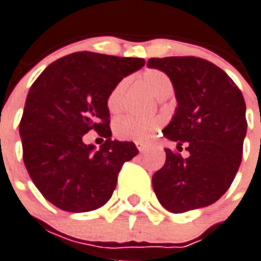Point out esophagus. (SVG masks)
I'll return each instance as SVG.
<instances>
[{
    "instance_id": "34e87169",
    "label": "esophagus",
    "mask_w": 261,
    "mask_h": 261,
    "mask_svg": "<svg viewBox=\"0 0 261 261\" xmlns=\"http://www.w3.org/2000/svg\"><path fill=\"white\" fill-rule=\"evenodd\" d=\"M135 145H137V147H138L139 153H145V151L147 150V145H146V143L137 142V143H135Z\"/></svg>"
}]
</instances>
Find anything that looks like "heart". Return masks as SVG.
<instances>
[{"mask_svg": "<svg viewBox=\"0 0 261 261\" xmlns=\"http://www.w3.org/2000/svg\"><path fill=\"white\" fill-rule=\"evenodd\" d=\"M142 81L154 97L159 98L161 94L172 92V83L165 73L155 69H149L142 74ZM127 81L123 80L115 85L107 96V108L111 114H119L123 108L124 93H126ZM161 126L159 118H134L124 116L114 124V133L119 139L123 141H135V142H147Z\"/></svg>", "mask_w": 261, "mask_h": 261, "instance_id": "1", "label": "heart"}]
</instances>
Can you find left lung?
<instances>
[{
    "instance_id": "left-lung-1",
    "label": "left lung",
    "mask_w": 261,
    "mask_h": 261,
    "mask_svg": "<svg viewBox=\"0 0 261 261\" xmlns=\"http://www.w3.org/2000/svg\"><path fill=\"white\" fill-rule=\"evenodd\" d=\"M147 66L172 81L177 107L163 134L186 145L182 159L165 149L164 167L153 174V190L168 211L180 214L210 206L234 180L247 135L245 101L229 75L195 57L150 58Z\"/></svg>"
}]
</instances>
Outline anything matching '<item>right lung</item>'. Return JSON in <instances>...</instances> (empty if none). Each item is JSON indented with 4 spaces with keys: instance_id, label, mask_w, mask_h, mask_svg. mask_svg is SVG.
<instances>
[{
    "instance_id": "1",
    "label": "right lung",
    "mask_w": 261,
    "mask_h": 261,
    "mask_svg": "<svg viewBox=\"0 0 261 261\" xmlns=\"http://www.w3.org/2000/svg\"><path fill=\"white\" fill-rule=\"evenodd\" d=\"M143 65L142 58L83 51L53 62L32 84L20 122L22 159L35 186L61 210L104 206L122 165L138 154L134 142L111 139L107 96ZM90 129L106 138L98 151L83 143Z\"/></svg>"
}]
</instances>
